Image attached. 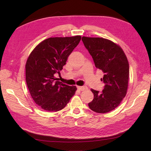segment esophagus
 <instances>
[{
	"instance_id": "obj_1",
	"label": "esophagus",
	"mask_w": 151,
	"mask_h": 151,
	"mask_svg": "<svg viewBox=\"0 0 151 151\" xmlns=\"http://www.w3.org/2000/svg\"><path fill=\"white\" fill-rule=\"evenodd\" d=\"M77 89L80 91H84L88 89V88L86 86H77Z\"/></svg>"
}]
</instances>
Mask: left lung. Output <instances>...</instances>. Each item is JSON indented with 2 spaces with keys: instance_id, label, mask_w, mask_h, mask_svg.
Instances as JSON below:
<instances>
[{
  "instance_id": "8db88e82",
  "label": "left lung",
  "mask_w": 151,
  "mask_h": 151,
  "mask_svg": "<svg viewBox=\"0 0 151 151\" xmlns=\"http://www.w3.org/2000/svg\"><path fill=\"white\" fill-rule=\"evenodd\" d=\"M82 41L96 67L104 73L101 81L105 84L101 92L91 89L94 99L88 106L99 113L111 111L118 107L127 94L129 75L127 58L122 48L109 40L83 36Z\"/></svg>"
}]
</instances>
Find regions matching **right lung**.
I'll list each match as a JSON object with an SVG mask.
<instances>
[{"instance_id": "right-lung-1", "label": "right lung", "mask_w": 151, "mask_h": 151, "mask_svg": "<svg viewBox=\"0 0 151 151\" xmlns=\"http://www.w3.org/2000/svg\"><path fill=\"white\" fill-rule=\"evenodd\" d=\"M81 36L45 40L32 51L26 63V81L32 98L45 111H58L75 94L77 88L58 81L68 57L78 45Z\"/></svg>"}]
</instances>
